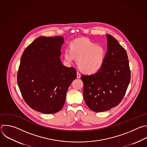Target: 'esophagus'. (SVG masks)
Segmentation results:
<instances>
[{"instance_id":"esophagus-1","label":"esophagus","mask_w":147,"mask_h":147,"mask_svg":"<svg viewBox=\"0 0 147 147\" xmlns=\"http://www.w3.org/2000/svg\"><path fill=\"white\" fill-rule=\"evenodd\" d=\"M80 77H81V74H80V73H78V72H77V78H80Z\"/></svg>"}]
</instances>
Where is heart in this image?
Returning a JSON list of instances; mask_svg holds the SVG:
<instances>
[{"mask_svg":"<svg viewBox=\"0 0 147 147\" xmlns=\"http://www.w3.org/2000/svg\"><path fill=\"white\" fill-rule=\"evenodd\" d=\"M64 58L68 63L77 59L78 68L86 74L99 71L103 65L106 58L105 48L87 38H78L70 44V48H65Z\"/></svg>","mask_w":147,"mask_h":147,"instance_id":"1","label":"heart"}]
</instances>
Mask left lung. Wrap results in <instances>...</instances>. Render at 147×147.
I'll return each mask as SVG.
<instances>
[{"instance_id": "obj_1", "label": "left lung", "mask_w": 147, "mask_h": 147, "mask_svg": "<svg viewBox=\"0 0 147 147\" xmlns=\"http://www.w3.org/2000/svg\"><path fill=\"white\" fill-rule=\"evenodd\" d=\"M107 52L102 68L94 74L82 75L83 95L93 111L103 112L118 106L130 81L127 53L118 41L107 34Z\"/></svg>"}]
</instances>
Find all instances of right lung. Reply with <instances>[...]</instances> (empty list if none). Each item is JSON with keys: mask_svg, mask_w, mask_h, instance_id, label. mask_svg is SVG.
Here are the masks:
<instances>
[{"mask_svg": "<svg viewBox=\"0 0 147 147\" xmlns=\"http://www.w3.org/2000/svg\"><path fill=\"white\" fill-rule=\"evenodd\" d=\"M61 36H40L24 51L17 74L23 99L32 109L54 114L63 107L67 90L76 79L75 68L62 65Z\"/></svg>", "mask_w": 147, "mask_h": 147, "instance_id": "add662e5", "label": "right lung"}]
</instances>
